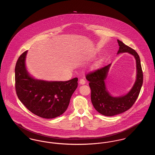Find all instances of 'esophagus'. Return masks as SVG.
Wrapping results in <instances>:
<instances>
[{"mask_svg": "<svg viewBox=\"0 0 155 155\" xmlns=\"http://www.w3.org/2000/svg\"><path fill=\"white\" fill-rule=\"evenodd\" d=\"M79 83L81 85H84V84H85L86 81H85V80L84 79H81L80 81H79Z\"/></svg>", "mask_w": 155, "mask_h": 155, "instance_id": "1", "label": "esophagus"}]
</instances>
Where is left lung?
Masks as SVG:
<instances>
[{"instance_id":"8db88e82","label":"left lung","mask_w":155,"mask_h":155,"mask_svg":"<svg viewBox=\"0 0 155 155\" xmlns=\"http://www.w3.org/2000/svg\"><path fill=\"white\" fill-rule=\"evenodd\" d=\"M117 42L119 46L117 54L128 52L134 55L136 60L137 79L131 91L124 96H111L104 82L110 64L86 74V79L89 82V85L91 90V99L92 105L98 112L106 116H114L129 110L138 98L143 82V74L138 54L133 48L119 40H117Z\"/></svg>"}]
</instances>
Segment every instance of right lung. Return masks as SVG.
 <instances>
[{
  "label": "right lung",
  "instance_id": "1",
  "mask_svg": "<svg viewBox=\"0 0 155 155\" xmlns=\"http://www.w3.org/2000/svg\"><path fill=\"white\" fill-rule=\"evenodd\" d=\"M27 52L20 55L15 68V87L19 100L28 110L39 117L52 119L61 115L78 87V79L65 82L34 79L25 67Z\"/></svg>",
  "mask_w": 155,
  "mask_h": 155
}]
</instances>
